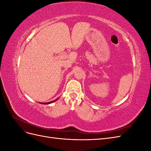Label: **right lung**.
<instances>
[{
	"label": "right lung",
	"mask_w": 151,
	"mask_h": 151,
	"mask_svg": "<svg viewBox=\"0 0 151 151\" xmlns=\"http://www.w3.org/2000/svg\"><path fill=\"white\" fill-rule=\"evenodd\" d=\"M58 99H55V100H54V101H50V102H48V103H42V104H50V103H53V102H54V101H55L56 100H57Z\"/></svg>",
	"instance_id": "add662e5"
}]
</instances>
